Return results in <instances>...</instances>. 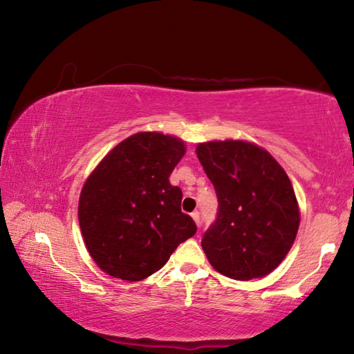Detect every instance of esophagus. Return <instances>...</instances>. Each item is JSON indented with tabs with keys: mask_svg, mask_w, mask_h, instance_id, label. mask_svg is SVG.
I'll use <instances>...</instances> for the list:
<instances>
[{
	"mask_svg": "<svg viewBox=\"0 0 354 354\" xmlns=\"http://www.w3.org/2000/svg\"><path fill=\"white\" fill-rule=\"evenodd\" d=\"M192 218H194L195 220V223L196 225H201V220H200V212L198 211H195V212H192Z\"/></svg>",
	"mask_w": 354,
	"mask_h": 354,
	"instance_id": "esophagus-1",
	"label": "esophagus"
}]
</instances>
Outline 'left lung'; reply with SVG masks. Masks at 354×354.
Returning <instances> with one entry per match:
<instances>
[{
  "mask_svg": "<svg viewBox=\"0 0 354 354\" xmlns=\"http://www.w3.org/2000/svg\"><path fill=\"white\" fill-rule=\"evenodd\" d=\"M196 156L218 200L217 218L201 241L209 262L237 281L266 277L297 237L299 211L289 176L250 142L200 143Z\"/></svg>",
  "mask_w": 354,
  "mask_h": 354,
  "instance_id": "obj_1",
  "label": "left lung"
}]
</instances>
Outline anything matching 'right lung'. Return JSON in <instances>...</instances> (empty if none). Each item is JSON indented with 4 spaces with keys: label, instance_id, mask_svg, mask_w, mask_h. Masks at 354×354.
Instances as JSON below:
<instances>
[{
    "label": "right lung",
    "instance_id": "right-lung-1",
    "mask_svg": "<svg viewBox=\"0 0 354 354\" xmlns=\"http://www.w3.org/2000/svg\"><path fill=\"white\" fill-rule=\"evenodd\" d=\"M185 153L181 139L137 133L101 160L81 190L84 243L101 270L140 281L165 266L196 232L181 212L183 192L169 178Z\"/></svg>",
    "mask_w": 354,
    "mask_h": 354
}]
</instances>
